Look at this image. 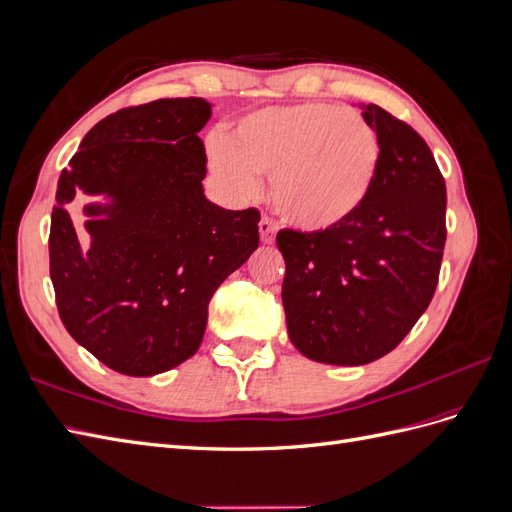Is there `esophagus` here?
<instances>
[{
  "label": "esophagus",
  "mask_w": 512,
  "mask_h": 512,
  "mask_svg": "<svg viewBox=\"0 0 512 512\" xmlns=\"http://www.w3.org/2000/svg\"><path fill=\"white\" fill-rule=\"evenodd\" d=\"M258 232H260V241H262V243L271 245V243L275 241V224H273V220L262 218V220L258 222Z\"/></svg>",
  "instance_id": "1"
}]
</instances>
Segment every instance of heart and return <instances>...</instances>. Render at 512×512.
<instances>
[{
  "label": "heart",
  "mask_w": 512,
  "mask_h": 512,
  "mask_svg": "<svg viewBox=\"0 0 512 512\" xmlns=\"http://www.w3.org/2000/svg\"><path fill=\"white\" fill-rule=\"evenodd\" d=\"M209 158L239 194L271 175V200L282 218L305 232L350 222L374 190L380 141L371 123L327 102L265 106L232 121L213 138Z\"/></svg>",
  "instance_id": "heart-1"
}]
</instances>
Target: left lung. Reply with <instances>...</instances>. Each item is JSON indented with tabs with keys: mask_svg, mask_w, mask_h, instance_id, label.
Returning <instances> with one entry per match:
<instances>
[{
	"mask_svg": "<svg viewBox=\"0 0 512 512\" xmlns=\"http://www.w3.org/2000/svg\"><path fill=\"white\" fill-rule=\"evenodd\" d=\"M363 117L380 141L363 209L329 232H277L288 337L327 365L371 363L410 333L436 292L446 241V185L421 134L376 104Z\"/></svg>",
	"mask_w": 512,
	"mask_h": 512,
	"instance_id": "8db88e82",
	"label": "left lung"
}]
</instances>
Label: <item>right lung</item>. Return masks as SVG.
I'll list each match as a JSON object with an SVG mask.
<instances>
[{"label": "right lung", "instance_id": "right-lung-1", "mask_svg": "<svg viewBox=\"0 0 512 512\" xmlns=\"http://www.w3.org/2000/svg\"><path fill=\"white\" fill-rule=\"evenodd\" d=\"M211 117L203 98L128 106L91 128L57 181L49 258L59 318L106 367L156 376L188 361L207 329L213 292L258 247V209L205 196ZM81 191L106 204L71 220Z\"/></svg>", "mask_w": 512, "mask_h": 512}]
</instances>
